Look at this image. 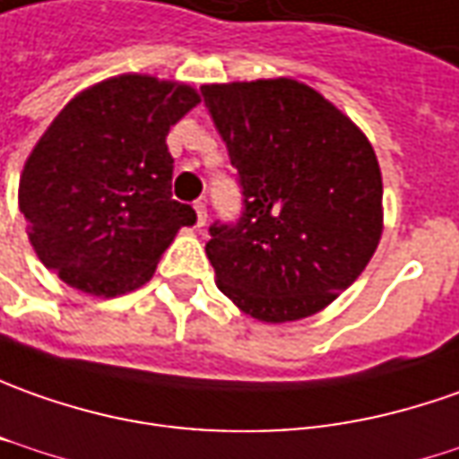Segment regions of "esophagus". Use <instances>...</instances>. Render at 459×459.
<instances>
[{
    "mask_svg": "<svg viewBox=\"0 0 459 459\" xmlns=\"http://www.w3.org/2000/svg\"><path fill=\"white\" fill-rule=\"evenodd\" d=\"M194 212H196V227H204L207 224V202L204 199H196L194 202Z\"/></svg>",
    "mask_w": 459,
    "mask_h": 459,
    "instance_id": "1",
    "label": "esophagus"
}]
</instances>
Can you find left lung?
<instances>
[{
    "label": "left lung",
    "mask_w": 459,
    "mask_h": 459,
    "mask_svg": "<svg viewBox=\"0 0 459 459\" xmlns=\"http://www.w3.org/2000/svg\"><path fill=\"white\" fill-rule=\"evenodd\" d=\"M242 184L237 224L209 227L217 288L263 323L308 318L364 273L384 230L377 153L293 78L202 85Z\"/></svg>",
    "instance_id": "obj_1"
}]
</instances>
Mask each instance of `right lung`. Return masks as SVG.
Here are the masks:
<instances>
[{"mask_svg":"<svg viewBox=\"0 0 459 459\" xmlns=\"http://www.w3.org/2000/svg\"><path fill=\"white\" fill-rule=\"evenodd\" d=\"M199 103L186 82L126 73L80 91L27 156L20 212L39 263L88 295L149 282L181 227L169 128Z\"/></svg>","mask_w":459,"mask_h":459,"instance_id":"obj_1","label":"right lung"}]
</instances>
